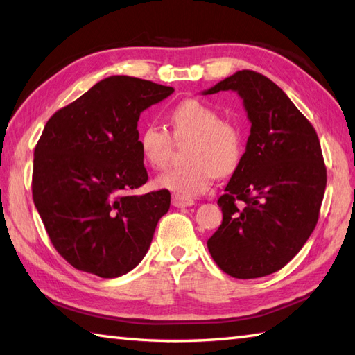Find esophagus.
Segmentation results:
<instances>
[{
  "label": "esophagus",
  "instance_id": "esophagus-1",
  "mask_svg": "<svg viewBox=\"0 0 355 355\" xmlns=\"http://www.w3.org/2000/svg\"><path fill=\"white\" fill-rule=\"evenodd\" d=\"M193 205H195L193 200L183 198V197H180V195H173V197H172V206L173 207H191Z\"/></svg>",
  "mask_w": 355,
  "mask_h": 355
}]
</instances>
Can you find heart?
Returning a JSON list of instances; mask_svg holds the SVG:
<instances>
[{"instance_id": "b5f03b06", "label": "heart", "mask_w": 355, "mask_h": 355, "mask_svg": "<svg viewBox=\"0 0 355 355\" xmlns=\"http://www.w3.org/2000/svg\"><path fill=\"white\" fill-rule=\"evenodd\" d=\"M175 140L191 139L186 149L189 163L172 168L155 178V186L183 198L205 193L218 173L227 175L236 169L243 155V131L236 122L220 119V112L197 99H184L169 112ZM145 162L154 169L169 163L173 140L164 128L146 125L139 137Z\"/></svg>"}]
</instances>
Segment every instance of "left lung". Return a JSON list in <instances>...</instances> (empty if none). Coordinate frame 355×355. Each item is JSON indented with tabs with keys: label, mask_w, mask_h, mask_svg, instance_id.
Here are the masks:
<instances>
[{
	"label": "left lung",
	"mask_w": 355,
	"mask_h": 355,
	"mask_svg": "<svg viewBox=\"0 0 355 355\" xmlns=\"http://www.w3.org/2000/svg\"><path fill=\"white\" fill-rule=\"evenodd\" d=\"M229 89L243 99L252 128L245 153L218 200L223 223L207 248L224 273L254 279L281 270L310 238L327 168L313 125L275 82L243 70L202 94Z\"/></svg>",
	"instance_id": "left-lung-1"
}]
</instances>
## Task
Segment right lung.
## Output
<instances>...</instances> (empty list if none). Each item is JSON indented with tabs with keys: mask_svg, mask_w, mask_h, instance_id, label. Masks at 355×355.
<instances>
[{
	"mask_svg": "<svg viewBox=\"0 0 355 355\" xmlns=\"http://www.w3.org/2000/svg\"><path fill=\"white\" fill-rule=\"evenodd\" d=\"M172 93L110 76L49 119L35 148L33 202L51 244L74 268L119 277L145 258L171 193H131L148 182L137 122Z\"/></svg>",
	"mask_w": 355,
	"mask_h": 355,
	"instance_id": "obj_1",
	"label": "right lung"
}]
</instances>
